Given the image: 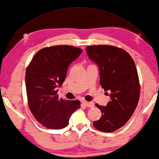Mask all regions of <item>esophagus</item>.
<instances>
[{"mask_svg":"<svg viewBox=\"0 0 159 159\" xmlns=\"http://www.w3.org/2000/svg\"><path fill=\"white\" fill-rule=\"evenodd\" d=\"M83 104H84L86 107H88V108H92L94 106V103H92V102H83Z\"/></svg>","mask_w":159,"mask_h":159,"instance_id":"34e87169","label":"esophagus"}]
</instances>
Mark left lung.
<instances>
[{
  "label": "left lung",
  "mask_w": 159,
  "mask_h": 159,
  "mask_svg": "<svg viewBox=\"0 0 159 159\" xmlns=\"http://www.w3.org/2000/svg\"><path fill=\"white\" fill-rule=\"evenodd\" d=\"M86 51L99 67V83L111 97L106 106L96 103L102 114L99 120L94 121L93 126L101 131L113 132L127 122L137 107L140 86L136 67L122 48L93 45L86 47Z\"/></svg>",
  "instance_id": "obj_1"
}]
</instances>
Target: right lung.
<instances>
[{"mask_svg": "<svg viewBox=\"0 0 159 159\" xmlns=\"http://www.w3.org/2000/svg\"><path fill=\"white\" fill-rule=\"evenodd\" d=\"M82 52L79 48L68 45L43 48L26 68L28 107L36 120L47 128L66 127L71 115L80 107L79 101L58 98L57 88L65 81L69 65Z\"/></svg>", "mask_w": 159, "mask_h": 159, "instance_id": "right-lung-1", "label": "right lung"}]
</instances>
